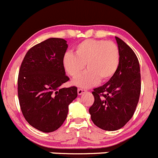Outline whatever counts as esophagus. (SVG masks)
Returning a JSON list of instances; mask_svg holds the SVG:
<instances>
[{
  "instance_id": "1",
  "label": "esophagus",
  "mask_w": 158,
  "mask_h": 158,
  "mask_svg": "<svg viewBox=\"0 0 158 158\" xmlns=\"http://www.w3.org/2000/svg\"><path fill=\"white\" fill-rule=\"evenodd\" d=\"M85 91H86V90H85V89H81V88H79V89H78V94H79V95H82V93H85Z\"/></svg>"
}]
</instances>
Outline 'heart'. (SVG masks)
I'll return each instance as SVG.
<instances>
[{
  "mask_svg": "<svg viewBox=\"0 0 158 158\" xmlns=\"http://www.w3.org/2000/svg\"><path fill=\"white\" fill-rule=\"evenodd\" d=\"M120 63V52L111 41L88 39L75 47V54L66 52L62 65L67 74L73 79L79 77L86 65V73L74 82L82 87H89L100 79L105 82L111 79Z\"/></svg>",
  "mask_w": 158,
  "mask_h": 158,
  "instance_id": "heart-1",
  "label": "heart"
}]
</instances>
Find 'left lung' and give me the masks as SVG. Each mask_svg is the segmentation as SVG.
I'll list each match as a JSON object with an SVG mask.
<instances>
[{
	"label": "left lung",
	"instance_id": "left-lung-1",
	"mask_svg": "<svg viewBox=\"0 0 158 158\" xmlns=\"http://www.w3.org/2000/svg\"><path fill=\"white\" fill-rule=\"evenodd\" d=\"M120 63L114 76L92 92L94 102L89 112L96 126L113 131L123 127L134 115L141 89L139 61L132 48L116 37Z\"/></svg>",
	"mask_w": 158,
	"mask_h": 158
}]
</instances>
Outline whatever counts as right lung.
Returning <instances> with one entry per match:
<instances>
[{
    "label": "right lung",
    "instance_id": "add662e5",
    "mask_svg": "<svg viewBox=\"0 0 158 158\" xmlns=\"http://www.w3.org/2000/svg\"><path fill=\"white\" fill-rule=\"evenodd\" d=\"M63 38H51L26 53L18 73V95L26 121L35 129L50 133L67 117L69 105L77 97V87L62 88L69 78L62 59L68 45Z\"/></svg>",
    "mask_w": 158,
    "mask_h": 158
}]
</instances>
